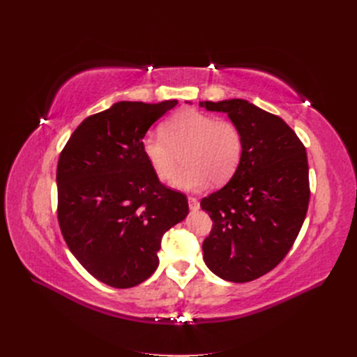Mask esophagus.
Returning <instances> with one entry per match:
<instances>
[{
	"label": "esophagus",
	"instance_id": "1",
	"mask_svg": "<svg viewBox=\"0 0 357 357\" xmlns=\"http://www.w3.org/2000/svg\"><path fill=\"white\" fill-rule=\"evenodd\" d=\"M188 202H189V207L192 210H198L199 208V201L195 198V197H189L188 198Z\"/></svg>",
	"mask_w": 357,
	"mask_h": 357
}]
</instances>
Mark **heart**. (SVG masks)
<instances>
[{
    "label": "heart",
    "mask_w": 357,
    "mask_h": 357,
    "mask_svg": "<svg viewBox=\"0 0 357 357\" xmlns=\"http://www.w3.org/2000/svg\"><path fill=\"white\" fill-rule=\"evenodd\" d=\"M243 132L235 122L186 109L172 114L162 125V135H146L143 153L160 180H171L185 168L174 186L201 190L208 185H223L238 169L243 158Z\"/></svg>",
    "instance_id": "1"
}]
</instances>
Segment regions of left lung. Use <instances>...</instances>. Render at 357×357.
Returning a JSON list of instances; mask_svg holds the SVG:
<instances>
[{"instance_id": "left-lung-1", "label": "left lung", "mask_w": 357, "mask_h": 357, "mask_svg": "<svg viewBox=\"0 0 357 357\" xmlns=\"http://www.w3.org/2000/svg\"><path fill=\"white\" fill-rule=\"evenodd\" d=\"M199 105L228 114L244 139L232 178L201 201L213 220L202 243L204 261L220 278L247 283L283 261L305 220L310 202L305 146L282 117L245 100Z\"/></svg>"}]
</instances>
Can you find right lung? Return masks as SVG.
<instances>
[{
	"label": "right lung",
	"instance_id": "1",
	"mask_svg": "<svg viewBox=\"0 0 357 357\" xmlns=\"http://www.w3.org/2000/svg\"><path fill=\"white\" fill-rule=\"evenodd\" d=\"M177 104L121 101L86 117L58 160V222L71 253L116 289L143 283L159 265L164 234L189 213L185 193L162 185L143 138Z\"/></svg>",
	"mask_w": 357,
	"mask_h": 357
}]
</instances>
